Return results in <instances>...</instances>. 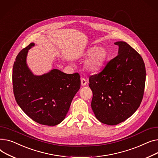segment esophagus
<instances>
[{"mask_svg":"<svg viewBox=\"0 0 158 158\" xmlns=\"http://www.w3.org/2000/svg\"><path fill=\"white\" fill-rule=\"evenodd\" d=\"M87 83V80L85 78H82L81 79V84L83 86L86 85Z\"/></svg>","mask_w":158,"mask_h":158,"instance_id":"34e87169","label":"esophagus"}]
</instances>
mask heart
Returning <instances> with one entry per match:
<instances>
[{"label":"heart","mask_w":158,"mask_h":158,"mask_svg":"<svg viewBox=\"0 0 158 158\" xmlns=\"http://www.w3.org/2000/svg\"><path fill=\"white\" fill-rule=\"evenodd\" d=\"M84 55L89 57L85 63V69L90 73H98L103 67L107 59V52L103 48L92 46L87 50Z\"/></svg>","instance_id":"b5f03b06"}]
</instances>
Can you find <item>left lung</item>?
I'll return each instance as SVG.
<instances>
[{
	"label": "left lung",
	"mask_w": 158,
	"mask_h": 158,
	"mask_svg": "<svg viewBox=\"0 0 158 158\" xmlns=\"http://www.w3.org/2000/svg\"><path fill=\"white\" fill-rule=\"evenodd\" d=\"M118 46V55L101 72L89 77L92 91L91 107L102 123L117 125L131 117L142 102L146 78L141 55L124 41Z\"/></svg>",
	"instance_id": "8db88e82"
}]
</instances>
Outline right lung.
<instances>
[{
  "label": "right lung",
  "instance_id": "add662e5",
  "mask_svg": "<svg viewBox=\"0 0 158 158\" xmlns=\"http://www.w3.org/2000/svg\"><path fill=\"white\" fill-rule=\"evenodd\" d=\"M32 43L16 57L13 69V92L16 103L34 121L46 126L60 124L80 87L79 74H66L53 69L34 75L27 64Z\"/></svg>",
  "mask_w": 158,
  "mask_h": 158
}]
</instances>
